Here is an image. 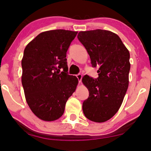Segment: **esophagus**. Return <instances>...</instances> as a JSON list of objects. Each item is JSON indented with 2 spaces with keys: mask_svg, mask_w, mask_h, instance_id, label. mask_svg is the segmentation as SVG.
I'll use <instances>...</instances> for the list:
<instances>
[{
  "mask_svg": "<svg viewBox=\"0 0 151 151\" xmlns=\"http://www.w3.org/2000/svg\"><path fill=\"white\" fill-rule=\"evenodd\" d=\"M76 77L78 79V82L79 83H81V81H82V78H83V75H81V74H78V75H76Z\"/></svg>",
  "mask_w": 151,
  "mask_h": 151,
  "instance_id": "1",
  "label": "esophagus"
}]
</instances>
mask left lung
Masks as SVG:
<instances>
[{
	"label": "left lung",
	"mask_w": 151,
	"mask_h": 151,
	"mask_svg": "<svg viewBox=\"0 0 151 151\" xmlns=\"http://www.w3.org/2000/svg\"><path fill=\"white\" fill-rule=\"evenodd\" d=\"M77 37L87 50L93 67L100 66L97 79L87 75L82 79L89 92L83 103V113L91 121L105 122L119 111L127 93L129 51L119 36L109 30L81 31Z\"/></svg>",
	"instance_id": "obj_1"
}]
</instances>
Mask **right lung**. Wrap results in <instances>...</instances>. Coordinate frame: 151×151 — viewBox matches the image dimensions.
Wrapping results in <instances>:
<instances>
[{"instance_id":"obj_1","label":"right lung","mask_w":151,"mask_h":151,"mask_svg":"<svg viewBox=\"0 0 151 151\" xmlns=\"http://www.w3.org/2000/svg\"><path fill=\"white\" fill-rule=\"evenodd\" d=\"M77 33L63 29L42 32L24 48L21 81L25 98L32 112L42 121L59 119L76 90L78 80L67 74L66 57Z\"/></svg>"}]
</instances>
